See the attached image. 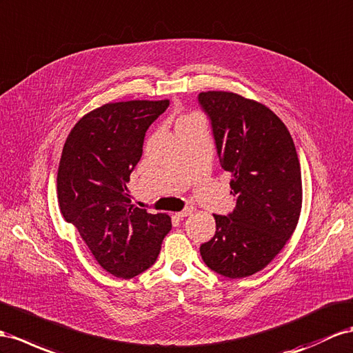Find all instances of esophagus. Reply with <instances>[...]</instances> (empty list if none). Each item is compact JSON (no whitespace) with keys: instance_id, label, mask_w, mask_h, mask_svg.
<instances>
[{"instance_id":"1","label":"esophagus","mask_w":353,"mask_h":353,"mask_svg":"<svg viewBox=\"0 0 353 353\" xmlns=\"http://www.w3.org/2000/svg\"><path fill=\"white\" fill-rule=\"evenodd\" d=\"M192 213H194V209H192V207H188V209H185V210H182V212L176 213V216H179V218H186V216H191Z\"/></svg>"}]
</instances>
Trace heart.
<instances>
[{
	"label": "heart",
	"mask_w": 353,
	"mask_h": 353,
	"mask_svg": "<svg viewBox=\"0 0 353 353\" xmlns=\"http://www.w3.org/2000/svg\"><path fill=\"white\" fill-rule=\"evenodd\" d=\"M200 121H203V119H201V117L198 116V114H195V113H192V114H185V116L179 117V119H177V122H176V128H179V126H182V125H186V123L200 122Z\"/></svg>",
	"instance_id": "1"
}]
</instances>
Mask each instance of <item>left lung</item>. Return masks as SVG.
Masks as SVG:
<instances>
[{"label": "left lung", "mask_w": 353, "mask_h": 353, "mask_svg": "<svg viewBox=\"0 0 353 353\" xmlns=\"http://www.w3.org/2000/svg\"><path fill=\"white\" fill-rule=\"evenodd\" d=\"M198 99L210 116L236 209L213 214L214 237L200 248L205 265L230 279L258 273L294 234L303 204L300 161L286 125L263 103L225 90Z\"/></svg>", "instance_id": "obj_1"}]
</instances>
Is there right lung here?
<instances>
[{
    "instance_id": "obj_1",
    "label": "right lung",
    "mask_w": 353,
    "mask_h": 353,
    "mask_svg": "<svg viewBox=\"0 0 353 353\" xmlns=\"http://www.w3.org/2000/svg\"><path fill=\"white\" fill-rule=\"evenodd\" d=\"M168 104L170 99H131L94 108L80 117L62 149L59 210L97 263L116 277L132 279L153 265L171 230L167 213L139 209L126 194L144 134Z\"/></svg>"
}]
</instances>
